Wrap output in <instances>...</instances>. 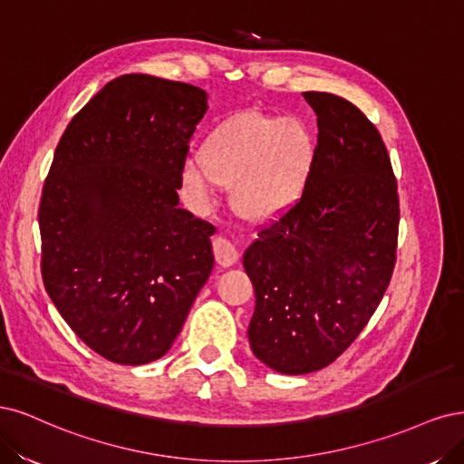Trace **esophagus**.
Here are the masks:
<instances>
[{"label":"esophagus","mask_w":464,"mask_h":464,"mask_svg":"<svg viewBox=\"0 0 464 464\" xmlns=\"http://www.w3.org/2000/svg\"><path fill=\"white\" fill-rule=\"evenodd\" d=\"M214 254H216V262L223 267H229L238 260L237 246L231 241H227L226 237L214 238Z\"/></svg>","instance_id":"1"}]
</instances>
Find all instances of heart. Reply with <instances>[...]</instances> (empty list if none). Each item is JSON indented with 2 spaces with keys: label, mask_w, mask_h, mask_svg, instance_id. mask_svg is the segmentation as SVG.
Returning <instances> with one entry per match:
<instances>
[{
  "label": "heart",
  "mask_w": 464,
  "mask_h": 464,
  "mask_svg": "<svg viewBox=\"0 0 464 464\" xmlns=\"http://www.w3.org/2000/svg\"><path fill=\"white\" fill-rule=\"evenodd\" d=\"M316 158V137L301 119L246 110L208 134L200 160L185 163L181 181L198 204L210 202L219 185H235L237 214L262 223L285 216L306 197Z\"/></svg>",
  "instance_id": "1"
}]
</instances>
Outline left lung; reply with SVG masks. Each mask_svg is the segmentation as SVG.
I'll use <instances>...</instances> for the list:
<instances>
[{
  "label": "left lung",
  "mask_w": 464,
  "mask_h": 464,
  "mask_svg": "<svg viewBox=\"0 0 464 464\" xmlns=\"http://www.w3.org/2000/svg\"><path fill=\"white\" fill-rule=\"evenodd\" d=\"M318 117L306 197L243 256L256 306L248 341L281 373L330 366L364 330L397 260L399 194L382 134L354 103L304 92Z\"/></svg>",
  "instance_id": "obj_1"
}]
</instances>
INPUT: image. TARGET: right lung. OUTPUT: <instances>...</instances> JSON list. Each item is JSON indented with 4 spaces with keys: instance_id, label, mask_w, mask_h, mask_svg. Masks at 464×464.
<instances>
[{
    "instance_id": "right-lung-1",
    "label": "right lung",
    "mask_w": 464,
    "mask_h": 464,
    "mask_svg": "<svg viewBox=\"0 0 464 464\" xmlns=\"http://www.w3.org/2000/svg\"><path fill=\"white\" fill-rule=\"evenodd\" d=\"M198 86L123 74L71 119L42 188V279L88 347L117 364L173 345L210 277L212 223L179 206Z\"/></svg>"
}]
</instances>
